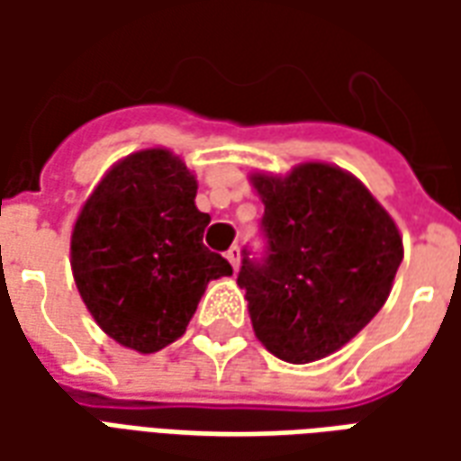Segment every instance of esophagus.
I'll return each instance as SVG.
<instances>
[{"mask_svg":"<svg viewBox=\"0 0 461 461\" xmlns=\"http://www.w3.org/2000/svg\"><path fill=\"white\" fill-rule=\"evenodd\" d=\"M227 259H230L231 269H234V271L240 269V261H241V249H240V247H237V244H234V247H231V249L227 251Z\"/></svg>","mask_w":461,"mask_h":461,"instance_id":"34e87169","label":"esophagus"}]
</instances>
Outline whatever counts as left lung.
I'll return each mask as SVG.
<instances>
[{"label":"left lung","mask_w":461,"mask_h":461,"mask_svg":"<svg viewBox=\"0 0 461 461\" xmlns=\"http://www.w3.org/2000/svg\"><path fill=\"white\" fill-rule=\"evenodd\" d=\"M264 202L267 257L244 251L237 284L247 291L251 326L286 363L336 353L373 321L402 261L393 217L350 172L303 162L279 177H249Z\"/></svg>","instance_id":"obj_1"}]
</instances>
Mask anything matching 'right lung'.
Returning a JSON list of instances; mask_svg holds the SVG:
<instances>
[{
    "label": "right lung",
    "instance_id": "obj_1",
    "mask_svg": "<svg viewBox=\"0 0 461 461\" xmlns=\"http://www.w3.org/2000/svg\"><path fill=\"white\" fill-rule=\"evenodd\" d=\"M197 180L162 148L115 162L71 234V269L86 309L121 346L158 353L187 329L212 279L230 261L202 244L210 214Z\"/></svg>",
    "mask_w": 461,
    "mask_h": 461
}]
</instances>
